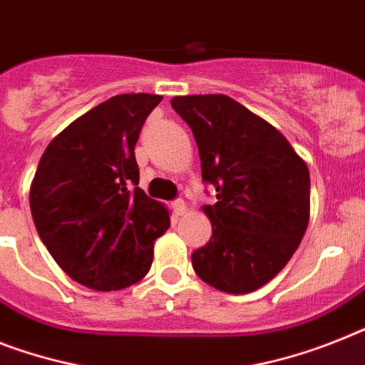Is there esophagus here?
Wrapping results in <instances>:
<instances>
[{
	"label": "esophagus",
	"instance_id": "34e87169",
	"mask_svg": "<svg viewBox=\"0 0 365 365\" xmlns=\"http://www.w3.org/2000/svg\"><path fill=\"white\" fill-rule=\"evenodd\" d=\"M171 209H173V215L179 218V216H182L186 212V203L182 200H175L171 203Z\"/></svg>",
	"mask_w": 365,
	"mask_h": 365
}]
</instances>
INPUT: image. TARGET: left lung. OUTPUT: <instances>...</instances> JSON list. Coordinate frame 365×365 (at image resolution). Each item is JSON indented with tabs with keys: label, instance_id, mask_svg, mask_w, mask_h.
<instances>
[{
	"label": "left lung",
	"instance_id": "obj_1",
	"mask_svg": "<svg viewBox=\"0 0 365 365\" xmlns=\"http://www.w3.org/2000/svg\"><path fill=\"white\" fill-rule=\"evenodd\" d=\"M192 128L212 237L192 254L195 274L231 294L252 293L284 269L309 222V171L278 128L227 95L175 96Z\"/></svg>",
	"mask_w": 365,
	"mask_h": 365
}]
</instances>
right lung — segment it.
<instances>
[{"instance_id":"obj_1","label":"right lung","mask_w":365,"mask_h":365,"mask_svg":"<svg viewBox=\"0 0 365 365\" xmlns=\"http://www.w3.org/2000/svg\"><path fill=\"white\" fill-rule=\"evenodd\" d=\"M160 95L102 102L48 143L29 188L37 233L74 282L95 291L138 284L170 212L138 186L134 145Z\"/></svg>"}]
</instances>
